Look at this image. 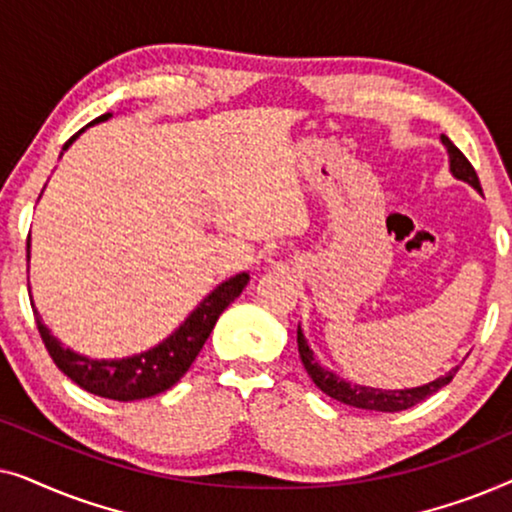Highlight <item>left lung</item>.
<instances>
[{
  "label": "left lung",
  "instance_id": "obj_1",
  "mask_svg": "<svg viewBox=\"0 0 512 512\" xmlns=\"http://www.w3.org/2000/svg\"><path fill=\"white\" fill-rule=\"evenodd\" d=\"M440 142L447 149V158H450V172L454 179L466 181L468 186H473L475 191L482 193L480 188V179L475 174L473 165L468 163L464 153H461L457 146H454L450 139L445 135H440ZM298 352H300V361L307 370V375L312 377V382L324 391L326 396L335 398V401L352 405V408L359 410H375V412H398V410H408L412 405L422 403L424 398H429L431 394H436L438 389H443L445 384L452 382V377L457 375L459 366H454L447 370L445 375L436 377L433 382H426L422 387H412V389H377V387H366V384H356L349 382L345 377L335 375L333 370H328L321 366V363L314 359L312 347L307 345L303 328L298 326Z\"/></svg>",
  "mask_w": 512,
  "mask_h": 512
}]
</instances>
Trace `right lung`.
<instances>
[{
	"label": "right lung",
	"mask_w": 512,
	"mask_h": 512,
	"mask_svg": "<svg viewBox=\"0 0 512 512\" xmlns=\"http://www.w3.org/2000/svg\"><path fill=\"white\" fill-rule=\"evenodd\" d=\"M109 118L111 114H102L90 125L109 121ZM81 132H76V135L62 146V153L72 146V142L81 135ZM27 251H30V244H27ZM247 284L249 272H240V275L221 282L209 296L202 298V303L188 314L184 324H181L172 335H167L163 342H158L156 347L146 349L142 354L123 356V359H88V356L65 347L51 331H48L44 321H41L32 296L30 303L34 310V319H37L41 340H44L55 366H58L69 380L79 384L81 389L90 391V394L128 403L163 394V391L174 387V384L184 377L186 370L191 368L195 356L200 354L202 345H205L209 333H212L216 319H219L221 312L240 296Z\"/></svg>",
	"instance_id": "obj_1"
}]
</instances>
